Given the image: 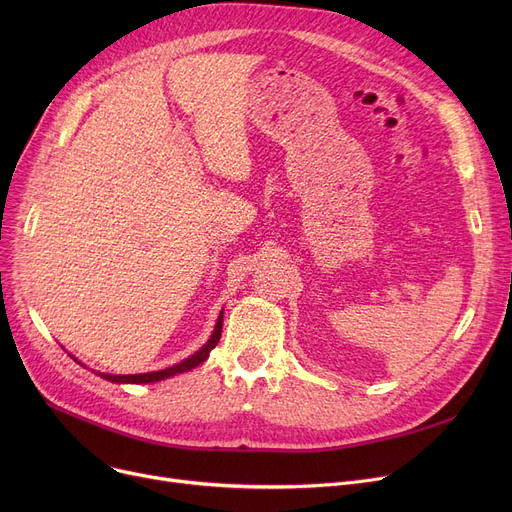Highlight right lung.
I'll return each mask as SVG.
<instances>
[{"mask_svg":"<svg viewBox=\"0 0 512 512\" xmlns=\"http://www.w3.org/2000/svg\"><path fill=\"white\" fill-rule=\"evenodd\" d=\"M222 319H224V311L220 313V319L218 324H215V330L211 334V338L207 340V344L201 348V351H197L193 357L184 359L182 363L178 365H172L168 369H161V371H151V373H134V375H110V373H99L103 380H110V382H116V384H151V382H159V380H166V378H172V375L176 373H184L188 369H193L197 365H201L209 353L215 348V344L220 342V336H222Z\"/></svg>","mask_w":512,"mask_h":512,"instance_id":"1","label":"right lung"}]
</instances>
